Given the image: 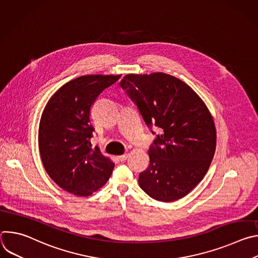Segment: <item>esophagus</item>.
Here are the masks:
<instances>
[{
  "instance_id": "1",
  "label": "esophagus",
  "mask_w": 258,
  "mask_h": 258,
  "mask_svg": "<svg viewBox=\"0 0 258 258\" xmlns=\"http://www.w3.org/2000/svg\"><path fill=\"white\" fill-rule=\"evenodd\" d=\"M127 157H128V154H123V155L118 156L117 158H118V160H119V161H121V162H122V161H125Z\"/></svg>"
}]
</instances>
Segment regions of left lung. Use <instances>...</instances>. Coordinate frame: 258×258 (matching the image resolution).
I'll list each match as a JSON object with an SVG mask.
<instances>
[{"label":"left lung","instance_id":"1","mask_svg":"<svg viewBox=\"0 0 258 258\" xmlns=\"http://www.w3.org/2000/svg\"><path fill=\"white\" fill-rule=\"evenodd\" d=\"M147 126L160 128L149 148L150 163L139 175L151 198L171 202L202 180L213 159L216 133L200 97L180 80L162 72L127 75L120 82Z\"/></svg>","mask_w":258,"mask_h":258}]
</instances>
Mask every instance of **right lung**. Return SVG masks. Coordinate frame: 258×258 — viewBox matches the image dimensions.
<instances>
[{
	"mask_svg": "<svg viewBox=\"0 0 258 258\" xmlns=\"http://www.w3.org/2000/svg\"><path fill=\"white\" fill-rule=\"evenodd\" d=\"M120 76H84L62 86L46 105L39 128L42 162L63 190L86 197L103 187L114 163L92 149L91 107Z\"/></svg>",
	"mask_w": 258,
	"mask_h": 258,
	"instance_id": "obj_1",
	"label": "right lung"
}]
</instances>
